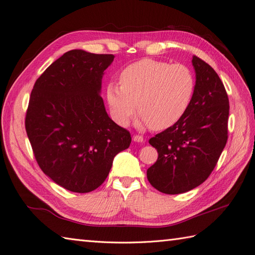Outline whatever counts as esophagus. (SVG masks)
<instances>
[{"mask_svg": "<svg viewBox=\"0 0 255 255\" xmlns=\"http://www.w3.org/2000/svg\"><path fill=\"white\" fill-rule=\"evenodd\" d=\"M133 140L136 142H142L143 141V137L141 135H134L133 136Z\"/></svg>", "mask_w": 255, "mask_h": 255, "instance_id": "34e87169", "label": "esophagus"}]
</instances>
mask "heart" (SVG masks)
<instances>
[{
	"label": "heart",
	"mask_w": 255,
	"mask_h": 255,
	"mask_svg": "<svg viewBox=\"0 0 255 255\" xmlns=\"http://www.w3.org/2000/svg\"><path fill=\"white\" fill-rule=\"evenodd\" d=\"M120 84L111 83L106 88L113 119L127 126L138 110L141 122L154 130L175 125L187 112L196 89L188 67L150 58L123 69Z\"/></svg>",
	"instance_id": "1"
}]
</instances>
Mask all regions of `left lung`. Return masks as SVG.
<instances>
[{
  "instance_id": "left-lung-1",
  "label": "left lung",
  "mask_w": 255,
  "mask_h": 255,
  "mask_svg": "<svg viewBox=\"0 0 255 255\" xmlns=\"http://www.w3.org/2000/svg\"><path fill=\"white\" fill-rule=\"evenodd\" d=\"M196 89L187 112L172 127L150 138L156 163L146 170L150 184L168 195L202 184L217 165L228 140L229 98L214 69L192 56Z\"/></svg>"
}]
</instances>
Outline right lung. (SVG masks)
<instances>
[{
	"label": "right lung",
	"instance_id": "obj_1",
	"mask_svg": "<svg viewBox=\"0 0 255 255\" xmlns=\"http://www.w3.org/2000/svg\"><path fill=\"white\" fill-rule=\"evenodd\" d=\"M113 54L71 50L37 79L25 129L43 173L73 192H90L106 180L114 157L132 138L107 115L100 96Z\"/></svg>",
	"mask_w": 255,
	"mask_h": 255
}]
</instances>
